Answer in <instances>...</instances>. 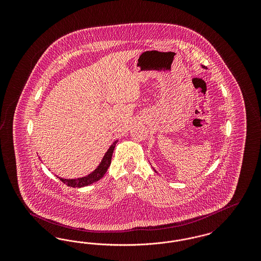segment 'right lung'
Listing matches in <instances>:
<instances>
[{"instance_id":"obj_1","label":"right lung","mask_w":261,"mask_h":261,"mask_svg":"<svg viewBox=\"0 0 261 261\" xmlns=\"http://www.w3.org/2000/svg\"><path fill=\"white\" fill-rule=\"evenodd\" d=\"M116 141L112 144L111 148L106 152L102 161L100 162L98 168L89 174L86 177H82V178H78V179H63L61 177H58L63 184L67 185L68 187H73V188H81V187L88 186L92 183H95L97 181H99L101 177H103V175L108 171V168L110 167L111 163H112V153H113V149L115 148L116 145Z\"/></svg>"}]
</instances>
